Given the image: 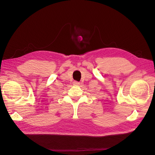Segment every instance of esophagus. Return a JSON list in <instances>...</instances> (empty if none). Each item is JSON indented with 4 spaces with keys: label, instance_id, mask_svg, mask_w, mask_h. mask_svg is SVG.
Returning <instances> with one entry per match:
<instances>
[{
    "label": "esophagus",
    "instance_id": "esophagus-1",
    "mask_svg": "<svg viewBox=\"0 0 155 155\" xmlns=\"http://www.w3.org/2000/svg\"><path fill=\"white\" fill-rule=\"evenodd\" d=\"M73 85H74V86H79V85H80V83H79L78 82V81H74V82H73Z\"/></svg>",
    "mask_w": 155,
    "mask_h": 155
}]
</instances>
